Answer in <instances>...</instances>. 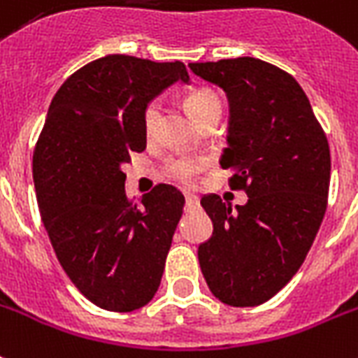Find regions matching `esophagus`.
<instances>
[{"label": "esophagus", "mask_w": 358, "mask_h": 358, "mask_svg": "<svg viewBox=\"0 0 358 358\" xmlns=\"http://www.w3.org/2000/svg\"><path fill=\"white\" fill-rule=\"evenodd\" d=\"M200 208V202L196 196H191V194H187L185 196V211H194V209Z\"/></svg>", "instance_id": "esophagus-1"}]
</instances>
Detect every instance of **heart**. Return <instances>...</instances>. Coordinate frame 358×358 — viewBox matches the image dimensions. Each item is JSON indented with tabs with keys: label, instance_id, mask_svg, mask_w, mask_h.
<instances>
[{
	"label": "heart",
	"instance_id": "b5f03b06",
	"mask_svg": "<svg viewBox=\"0 0 358 358\" xmlns=\"http://www.w3.org/2000/svg\"><path fill=\"white\" fill-rule=\"evenodd\" d=\"M185 106L200 124L209 119H219L222 103L220 97L211 88H194L185 97ZM159 117V101L152 99L143 108V129L147 134H152ZM206 167V159L193 154H173L164 162L165 176L180 185H189L194 176Z\"/></svg>",
	"mask_w": 358,
	"mask_h": 358
}]
</instances>
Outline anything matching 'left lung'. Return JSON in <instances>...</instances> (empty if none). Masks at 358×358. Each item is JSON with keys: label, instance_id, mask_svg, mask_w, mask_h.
<instances>
[{"label": "left lung", "instance_id": "obj_1", "mask_svg": "<svg viewBox=\"0 0 358 358\" xmlns=\"http://www.w3.org/2000/svg\"><path fill=\"white\" fill-rule=\"evenodd\" d=\"M229 99L220 165L248 194L231 211L219 194L200 200L213 235L199 246L209 290L222 303L255 307L292 280L313 246L329 194L331 154L296 78L259 58L189 64Z\"/></svg>", "mask_w": 358, "mask_h": 358}]
</instances>
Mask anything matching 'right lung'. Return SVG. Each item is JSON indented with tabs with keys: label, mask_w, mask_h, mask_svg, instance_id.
Instances as JSON below:
<instances>
[{
	"label": "right lung",
	"mask_w": 358,
	"mask_h": 358,
	"mask_svg": "<svg viewBox=\"0 0 358 358\" xmlns=\"http://www.w3.org/2000/svg\"><path fill=\"white\" fill-rule=\"evenodd\" d=\"M176 80H189L178 60L97 58L55 94L34 147L38 208L55 254L101 309H139L162 281L185 200L159 184L132 202L121 167L147 147L145 104Z\"/></svg>",
	"instance_id": "add662e5"
}]
</instances>
